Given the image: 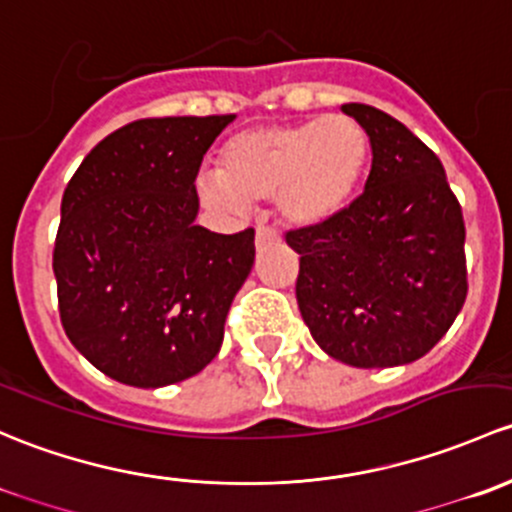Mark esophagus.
<instances>
[{"label": "esophagus", "mask_w": 512, "mask_h": 512, "mask_svg": "<svg viewBox=\"0 0 512 512\" xmlns=\"http://www.w3.org/2000/svg\"><path fill=\"white\" fill-rule=\"evenodd\" d=\"M281 244V231L273 229V226H258L256 229V249H271V246Z\"/></svg>", "instance_id": "esophagus-1"}]
</instances>
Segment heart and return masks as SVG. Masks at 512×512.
I'll return each mask as SVG.
<instances>
[{"label":"heart","instance_id":"1","mask_svg":"<svg viewBox=\"0 0 512 512\" xmlns=\"http://www.w3.org/2000/svg\"><path fill=\"white\" fill-rule=\"evenodd\" d=\"M370 162V138L350 115L271 123L234 135L219 172L197 177L204 207L241 212L276 199L291 224L318 226L350 207Z\"/></svg>","mask_w":512,"mask_h":512}]
</instances>
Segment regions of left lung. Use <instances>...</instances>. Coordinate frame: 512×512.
Masks as SVG:
<instances>
[{
  "label": "left lung",
  "mask_w": 512,
  "mask_h": 512,
  "mask_svg": "<svg viewBox=\"0 0 512 512\" xmlns=\"http://www.w3.org/2000/svg\"><path fill=\"white\" fill-rule=\"evenodd\" d=\"M370 135L365 192L318 226L286 231L300 254V315L313 340L352 367L424 357L466 303V224L434 150L365 103L342 105Z\"/></svg>",
  "instance_id": "8db88e82"
}]
</instances>
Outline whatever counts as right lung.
I'll use <instances>...</instances> for the list:
<instances>
[{"label":"right lung","instance_id":"add662e5","mask_svg":"<svg viewBox=\"0 0 512 512\" xmlns=\"http://www.w3.org/2000/svg\"><path fill=\"white\" fill-rule=\"evenodd\" d=\"M234 115L145 118L86 155L61 199L54 246L61 325L130 387H165L217 357L231 300L254 266V229L194 224V179Z\"/></svg>","mask_w":512,"mask_h":512}]
</instances>
